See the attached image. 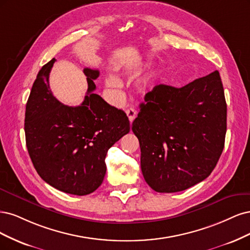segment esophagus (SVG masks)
Returning <instances> with one entry per match:
<instances>
[{"label":"esophagus","mask_w":250,"mask_h":250,"mask_svg":"<svg viewBox=\"0 0 250 250\" xmlns=\"http://www.w3.org/2000/svg\"><path fill=\"white\" fill-rule=\"evenodd\" d=\"M125 113H126V115H127V117H128V120H130V123H133V120H134L135 117L137 116L136 110L133 109V108H130V109H127V110L125 111Z\"/></svg>","instance_id":"34e87169"}]
</instances>
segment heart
<instances>
[{"instance_id":"obj_1","label":"heart","mask_w":250,"mask_h":250,"mask_svg":"<svg viewBox=\"0 0 250 250\" xmlns=\"http://www.w3.org/2000/svg\"><path fill=\"white\" fill-rule=\"evenodd\" d=\"M150 80V77H147L146 79V82L147 83L148 81ZM106 84H107V86L109 87V88H118L119 86H120V81H119V79L118 78H116L115 76H109L108 78H107V80H106Z\"/></svg>"}]
</instances>
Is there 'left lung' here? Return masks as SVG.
Listing matches in <instances>:
<instances>
[{
  "label": "left lung",
  "mask_w": 250,
  "mask_h": 250,
  "mask_svg": "<svg viewBox=\"0 0 250 250\" xmlns=\"http://www.w3.org/2000/svg\"><path fill=\"white\" fill-rule=\"evenodd\" d=\"M132 130L140 143L141 170L160 193L186 190L211 174L222 154L227 103L218 70L176 88L157 85Z\"/></svg>",
  "instance_id": "left-lung-1"
}]
</instances>
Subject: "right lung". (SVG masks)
<instances>
[{
	"mask_svg": "<svg viewBox=\"0 0 250 250\" xmlns=\"http://www.w3.org/2000/svg\"><path fill=\"white\" fill-rule=\"evenodd\" d=\"M55 61L42 67L32 86L25 116L27 148L45 183L68 194L87 195L102 185L108 149L130 132V122L123 110L93 92L98 69L83 70L88 89L80 106L60 103L49 82Z\"/></svg>",
	"mask_w": 250,
	"mask_h": 250,
	"instance_id": "obj_1",
	"label": "right lung"
}]
</instances>
